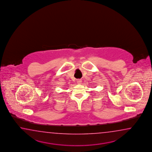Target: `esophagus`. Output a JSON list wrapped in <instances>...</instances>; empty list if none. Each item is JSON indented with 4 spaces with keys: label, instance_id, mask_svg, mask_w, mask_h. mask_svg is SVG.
<instances>
[{
    "label": "esophagus",
    "instance_id": "1",
    "mask_svg": "<svg viewBox=\"0 0 152 152\" xmlns=\"http://www.w3.org/2000/svg\"><path fill=\"white\" fill-rule=\"evenodd\" d=\"M77 84H80L81 83V82H82V80L81 79H77Z\"/></svg>",
    "mask_w": 152,
    "mask_h": 152
}]
</instances>
